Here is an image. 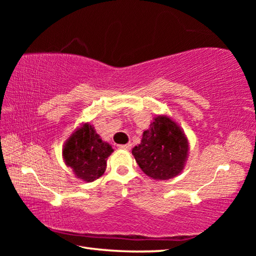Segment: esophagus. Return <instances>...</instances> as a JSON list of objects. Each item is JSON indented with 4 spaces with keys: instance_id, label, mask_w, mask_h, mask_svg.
<instances>
[{
    "instance_id": "1",
    "label": "esophagus",
    "mask_w": 256,
    "mask_h": 256,
    "mask_svg": "<svg viewBox=\"0 0 256 256\" xmlns=\"http://www.w3.org/2000/svg\"><path fill=\"white\" fill-rule=\"evenodd\" d=\"M131 146H132L131 144H120L118 148L124 149V150H130V149H131Z\"/></svg>"
}]
</instances>
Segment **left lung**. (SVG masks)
<instances>
[{
	"mask_svg": "<svg viewBox=\"0 0 256 256\" xmlns=\"http://www.w3.org/2000/svg\"><path fill=\"white\" fill-rule=\"evenodd\" d=\"M188 140L180 126L167 115H158L142 134L132 154L138 167L152 180L174 178L184 170Z\"/></svg>",
	"mask_w": 256,
	"mask_h": 256,
	"instance_id": "left-lung-1",
	"label": "left lung"
}]
</instances>
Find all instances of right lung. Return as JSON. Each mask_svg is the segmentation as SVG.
<instances>
[{"mask_svg":"<svg viewBox=\"0 0 256 256\" xmlns=\"http://www.w3.org/2000/svg\"><path fill=\"white\" fill-rule=\"evenodd\" d=\"M112 151V146L97 134L94 125L84 123L64 144L62 156L76 178L90 183L105 172L107 159Z\"/></svg>","mask_w":256,"mask_h":256,"instance_id":"right-lung-1","label":"right lung"}]
</instances>
